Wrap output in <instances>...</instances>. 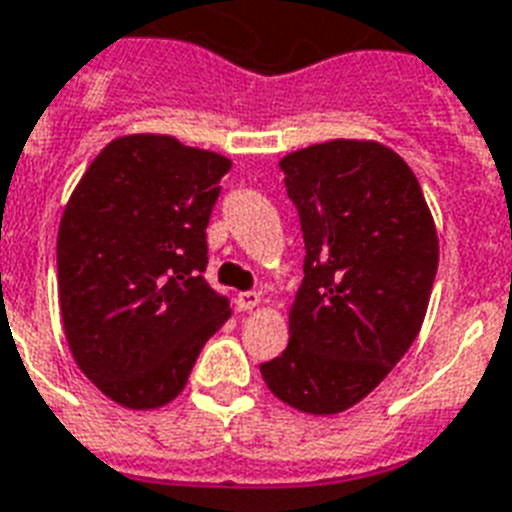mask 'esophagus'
<instances>
[{"label":"esophagus","mask_w":512,"mask_h":512,"mask_svg":"<svg viewBox=\"0 0 512 512\" xmlns=\"http://www.w3.org/2000/svg\"><path fill=\"white\" fill-rule=\"evenodd\" d=\"M257 303H260V292H255V289H252V292H239V295H236L239 311H252Z\"/></svg>","instance_id":"34e87169"}]
</instances>
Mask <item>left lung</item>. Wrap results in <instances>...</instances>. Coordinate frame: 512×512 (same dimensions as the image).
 Wrapping results in <instances>:
<instances>
[{"label":"left lung","instance_id":"left-lung-1","mask_svg":"<svg viewBox=\"0 0 512 512\" xmlns=\"http://www.w3.org/2000/svg\"><path fill=\"white\" fill-rule=\"evenodd\" d=\"M305 241L289 345L265 385L308 414L369 396L412 348L438 271V236L406 162L380 143L329 140L279 162Z\"/></svg>","mask_w":512,"mask_h":512}]
</instances>
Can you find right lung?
Returning <instances> with one entry per match:
<instances>
[{
    "mask_svg": "<svg viewBox=\"0 0 512 512\" xmlns=\"http://www.w3.org/2000/svg\"><path fill=\"white\" fill-rule=\"evenodd\" d=\"M231 162L170 135L108 143L58 231V295L76 364L127 409L170 404L231 311L212 292L207 225Z\"/></svg>",
    "mask_w": 512,
    "mask_h": 512,
    "instance_id": "right-lung-1",
    "label": "right lung"
}]
</instances>
